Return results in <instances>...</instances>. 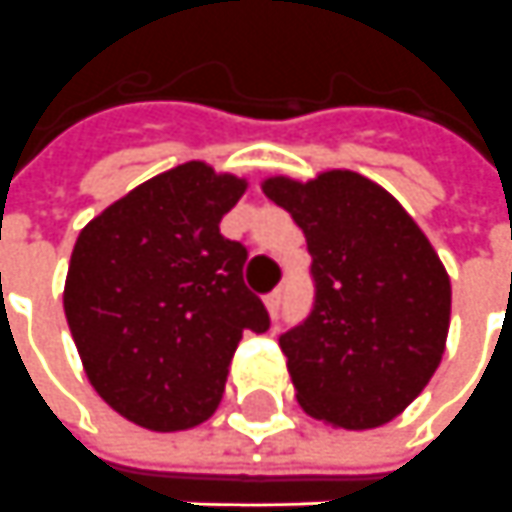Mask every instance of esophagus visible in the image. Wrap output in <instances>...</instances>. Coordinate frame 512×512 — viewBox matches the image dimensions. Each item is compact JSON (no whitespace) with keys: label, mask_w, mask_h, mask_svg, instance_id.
I'll list each match as a JSON object with an SVG mask.
<instances>
[{"label":"esophagus","mask_w":512,"mask_h":512,"mask_svg":"<svg viewBox=\"0 0 512 512\" xmlns=\"http://www.w3.org/2000/svg\"><path fill=\"white\" fill-rule=\"evenodd\" d=\"M264 306H267V312H270V315L276 317L278 306H281V290H273V292H270V295L264 298Z\"/></svg>","instance_id":"esophagus-1"}]
</instances>
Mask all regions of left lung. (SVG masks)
I'll return each instance as SVG.
<instances>
[{
  "instance_id": "1",
  "label": "left lung",
  "mask_w": 512,
  "mask_h": 512,
  "mask_svg": "<svg viewBox=\"0 0 512 512\" xmlns=\"http://www.w3.org/2000/svg\"><path fill=\"white\" fill-rule=\"evenodd\" d=\"M262 192L290 211L312 253L315 306L278 340L301 410L334 429L390 424L446 351L440 256L396 197L351 169L270 175Z\"/></svg>"
}]
</instances>
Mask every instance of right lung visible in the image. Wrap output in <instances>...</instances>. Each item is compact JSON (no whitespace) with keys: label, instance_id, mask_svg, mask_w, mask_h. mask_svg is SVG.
<instances>
[{"label":"right lung","instance_id":"1","mask_svg":"<svg viewBox=\"0 0 512 512\" xmlns=\"http://www.w3.org/2000/svg\"><path fill=\"white\" fill-rule=\"evenodd\" d=\"M245 192L248 178L186 161L130 189L74 242L63 312L88 382L130 424H203L242 331L270 329L242 281L248 250L220 234Z\"/></svg>","mask_w":512,"mask_h":512}]
</instances>
